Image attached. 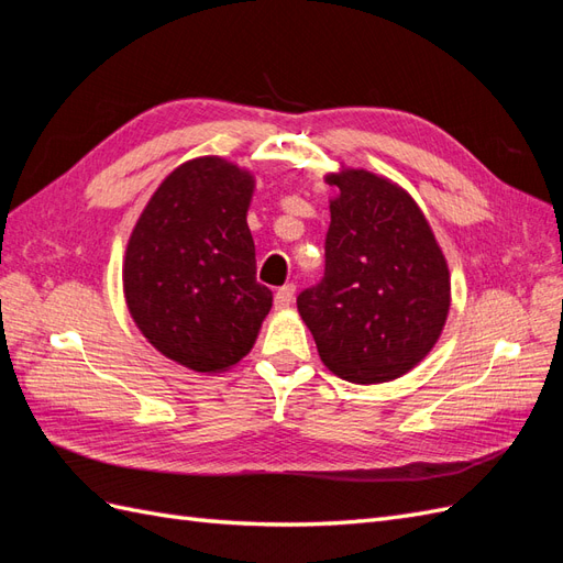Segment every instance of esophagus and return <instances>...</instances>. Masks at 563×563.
<instances>
[{"label":"esophagus","mask_w":563,"mask_h":563,"mask_svg":"<svg viewBox=\"0 0 563 563\" xmlns=\"http://www.w3.org/2000/svg\"><path fill=\"white\" fill-rule=\"evenodd\" d=\"M294 298H296V286L294 284H284L282 288H277V294H275V308L277 310H286L288 305L294 302Z\"/></svg>","instance_id":"34e87169"}]
</instances>
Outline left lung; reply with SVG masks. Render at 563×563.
<instances>
[{
    "label": "left lung",
    "instance_id": "left-lung-1",
    "mask_svg": "<svg viewBox=\"0 0 563 563\" xmlns=\"http://www.w3.org/2000/svg\"><path fill=\"white\" fill-rule=\"evenodd\" d=\"M338 187L323 242V277L298 296L321 362L338 378L376 385L422 362L444 329L451 279L418 203L364 168Z\"/></svg>",
    "mask_w": 563,
    "mask_h": 563
}]
</instances>
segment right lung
Masks as SVG:
<instances>
[{
    "instance_id": "add662e5",
    "label": "right lung",
    "mask_w": 563,
    "mask_h": 563,
    "mask_svg": "<svg viewBox=\"0 0 563 563\" xmlns=\"http://www.w3.org/2000/svg\"><path fill=\"white\" fill-rule=\"evenodd\" d=\"M253 176L220 157L185 162L147 201L126 246L133 321L168 360L234 366L255 343L272 291L255 282L246 225Z\"/></svg>"
}]
</instances>
